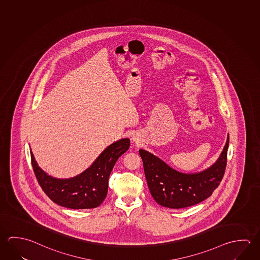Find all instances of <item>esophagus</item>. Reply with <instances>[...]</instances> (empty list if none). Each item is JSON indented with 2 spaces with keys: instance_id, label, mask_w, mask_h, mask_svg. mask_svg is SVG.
I'll return each mask as SVG.
<instances>
[{
  "instance_id": "esophagus-1",
  "label": "esophagus",
  "mask_w": 260,
  "mask_h": 260,
  "mask_svg": "<svg viewBox=\"0 0 260 260\" xmlns=\"http://www.w3.org/2000/svg\"><path fill=\"white\" fill-rule=\"evenodd\" d=\"M132 141H133V142H135V143H138V139L133 137V138H132Z\"/></svg>"
}]
</instances>
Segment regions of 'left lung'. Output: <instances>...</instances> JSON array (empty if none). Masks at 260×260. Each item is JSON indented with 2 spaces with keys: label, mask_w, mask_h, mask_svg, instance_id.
Instances as JSON below:
<instances>
[{
  "label": "left lung",
  "mask_w": 260,
  "mask_h": 260,
  "mask_svg": "<svg viewBox=\"0 0 260 260\" xmlns=\"http://www.w3.org/2000/svg\"><path fill=\"white\" fill-rule=\"evenodd\" d=\"M229 136L218 159L203 172L183 173L171 168L157 156L140 150L150 194L159 205L172 209L197 205L212 196L223 179Z\"/></svg>",
  "instance_id": "obj_1"
}]
</instances>
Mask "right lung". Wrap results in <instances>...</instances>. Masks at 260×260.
<instances>
[{
    "instance_id": "1",
    "label": "right lung",
    "mask_w": 260,
    "mask_h": 260,
    "mask_svg": "<svg viewBox=\"0 0 260 260\" xmlns=\"http://www.w3.org/2000/svg\"><path fill=\"white\" fill-rule=\"evenodd\" d=\"M128 147V138L116 141L102 151L89 168L69 179L49 176L38 166L32 151L30 152L38 183L51 200L70 209H91L101 205L105 199L110 173Z\"/></svg>"
}]
</instances>
